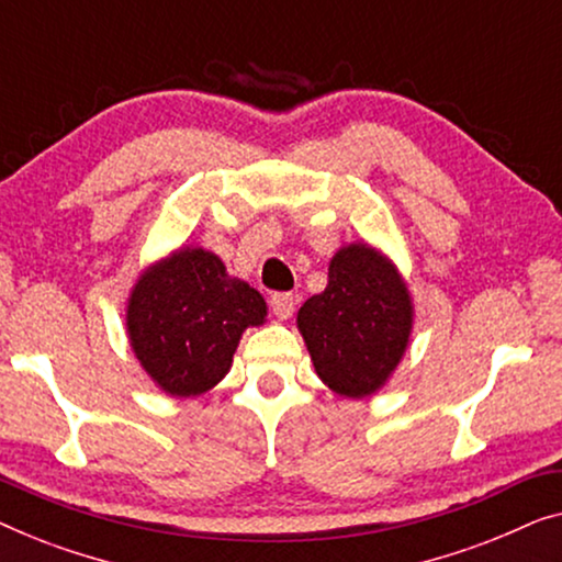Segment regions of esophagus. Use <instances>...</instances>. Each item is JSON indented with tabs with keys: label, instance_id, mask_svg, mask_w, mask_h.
<instances>
[{
	"label": "esophagus",
	"instance_id": "1",
	"mask_svg": "<svg viewBox=\"0 0 562 562\" xmlns=\"http://www.w3.org/2000/svg\"><path fill=\"white\" fill-rule=\"evenodd\" d=\"M270 305H272V313L278 315L280 321H288L292 311H295V297H292L290 292H274L270 297Z\"/></svg>",
	"mask_w": 562,
	"mask_h": 562
}]
</instances>
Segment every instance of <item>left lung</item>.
<instances>
[{
  "mask_svg": "<svg viewBox=\"0 0 562 562\" xmlns=\"http://www.w3.org/2000/svg\"><path fill=\"white\" fill-rule=\"evenodd\" d=\"M297 328L323 382L344 397H363L386 382L405 353L413 303L379 251L351 244L330 259L326 290L305 300Z\"/></svg>",
  "mask_w": 562,
  "mask_h": 562,
  "instance_id": "obj_1",
  "label": "left lung"
}]
</instances>
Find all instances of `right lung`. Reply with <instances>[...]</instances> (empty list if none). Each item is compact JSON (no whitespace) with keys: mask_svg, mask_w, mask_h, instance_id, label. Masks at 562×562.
Instances as JSON below:
<instances>
[{"mask_svg":"<svg viewBox=\"0 0 562 562\" xmlns=\"http://www.w3.org/2000/svg\"><path fill=\"white\" fill-rule=\"evenodd\" d=\"M267 305L247 282L203 249H180L142 274L126 307L132 349L172 397H191L226 376L244 328Z\"/></svg>","mask_w":562,"mask_h":562,"instance_id":"1","label":"right lung"}]
</instances>
